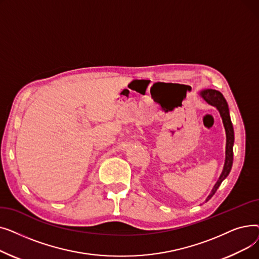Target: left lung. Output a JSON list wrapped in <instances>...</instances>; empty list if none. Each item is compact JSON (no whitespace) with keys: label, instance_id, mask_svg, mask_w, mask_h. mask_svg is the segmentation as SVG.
Segmentation results:
<instances>
[{"label":"left lung","instance_id":"1","mask_svg":"<svg viewBox=\"0 0 259 259\" xmlns=\"http://www.w3.org/2000/svg\"><path fill=\"white\" fill-rule=\"evenodd\" d=\"M200 95L202 99L205 100L208 104L216 107L219 109V111L221 113V116L223 118V122L225 126L226 130V135H227V144H226V161H225V166L224 170L222 172V175L220 176V180L217 181L215 184L214 188L212 189V191L210 195L207 197V201L215 194L217 191V189L221 186L222 182L227 178L229 175L231 168H232L233 164V144H234V130L232 126V121H231L230 114H229V108L227 101L225 100L224 95L217 90L214 89H206L200 92Z\"/></svg>","mask_w":259,"mask_h":259}]
</instances>
